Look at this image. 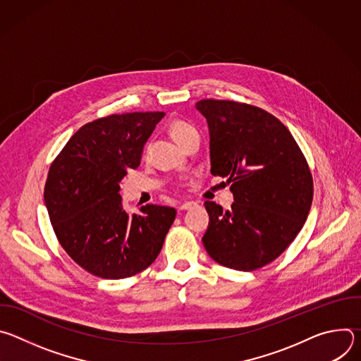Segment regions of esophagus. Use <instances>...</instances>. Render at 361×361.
Segmentation results:
<instances>
[{"instance_id":"esophagus-1","label":"esophagus","mask_w":361,"mask_h":361,"mask_svg":"<svg viewBox=\"0 0 361 361\" xmlns=\"http://www.w3.org/2000/svg\"><path fill=\"white\" fill-rule=\"evenodd\" d=\"M197 205V202H194V201H185V202H183L181 205H180V210L183 212V210H190V209H194Z\"/></svg>"}]
</instances>
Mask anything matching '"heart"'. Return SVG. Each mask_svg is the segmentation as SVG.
Instances as JSON below:
<instances>
[{
  "label": "heart",
  "instance_id": "obj_1",
  "mask_svg": "<svg viewBox=\"0 0 361 361\" xmlns=\"http://www.w3.org/2000/svg\"><path fill=\"white\" fill-rule=\"evenodd\" d=\"M192 133H197V130L191 126V124H188V123H185V121H183V120H177V121H174L171 126H170V134L173 135V138L180 144L183 140H185L190 134H192Z\"/></svg>",
  "mask_w": 361,
  "mask_h": 361
}]
</instances>
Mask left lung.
<instances>
[{"instance_id": "1", "label": "left lung", "mask_w": 361, "mask_h": 361, "mask_svg": "<svg viewBox=\"0 0 361 361\" xmlns=\"http://www.w3.org/2000/svg\"><path fill=\"white\" fill-rule=\"evenodd\" d=\"M195 109L210 130L212 174L227 177L234 202L205 201L202 237L219 264L252 271L274 262L302 228L313 201V177L287 127L245 102L201 99Z\"/></svg>"}]
</instances>
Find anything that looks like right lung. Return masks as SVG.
<instances>
[{
	"mask_svg": "<svg viewBox=\"0 0 361 361\" xmlns=\"http://www.w3.org/2000/svg\"><path fill=\"white\" fill-rule=\"evenodd\" d=\"M164 116L127 113L87 123L49 167L44 188L49 221L67 254L97 277L118 280L145 270L176 219L174 209L154 204L128 214L118 194Z\"/></svg>",
	"mask_w": 361,
	"mask_h": 361,
	"instance_id": "obj_1",
	"label": "right lung"
}]
</instances>
